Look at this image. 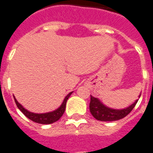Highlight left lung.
I'll return each instance as SVG.
<instances>
[{
  "instance_id": "obj_1",
  "label": "left lung",
  "mask_w": 153,
  "mask_h": 153,
  "mask_svg": "<svg viewBox=\"0 0 153 153\" xmlns=\"http://www.w3.org/2000/svg\"><path fill=\"white\" fill-rule=\"evenodd\" d=\"M140 95H139V98L140 97ZM137 102L138 100H136L132 104L123 109H114V108H108L106 105L103 104L99 99L91 95V102L89 106L90 111L97 120L116 121L124 118L126 115H128L131 112Z\"/></svg>"
}]
</instances>
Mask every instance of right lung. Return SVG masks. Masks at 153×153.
I'll list each match as a JSON object with an SVG mask.
<instances>
[{"mask_svg": "<svg viewBox=\"0 0 153 153\" xmlns=\"http://www.w3.org/2000/svg\"><path fill=\"white\" fill-rule=\"evenodd\" d=\"M73 91L70 92L68 95H66L65 99H64L63 102L61 104V106L58 108H57L56 110L53 111H50V112L46 113H33L31 112L30 111L26 110L25 108H23V106L22 104H20L19 102H17V100L15 99L14 100L16 104H17V108L21 111H22L24 115L27 117L28 119H30V120L33 121L35 123H41V124H50V123H53L56 121H58L59 119L61 118L62 115H63L65 109H66V101L69 99V97L71 96Z\"/></svg>", "mask_w": 153, "mask_h": 153, "instance_id": "1", "label": "right lung"}]
</instances>
